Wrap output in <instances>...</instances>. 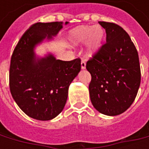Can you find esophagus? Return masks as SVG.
I'll return each instance as SVG.
<instances>
[{
  "label": "esophagus",
  "instance_id": "obj_1",
  "mask_svg": "<svg viewBox=\"0 0 149 149\" xmlns=\"http://www.w3.org/2000/svg\"><path fill=\"white\" fill-rule=\"evenodd\" d=\"M81 68L82 69H84L85 68V67H86V62H85V61L84 60H81Z\"/></svg>",
  "mask_w": 149,
  "mask_h": 149
}]
</instances>
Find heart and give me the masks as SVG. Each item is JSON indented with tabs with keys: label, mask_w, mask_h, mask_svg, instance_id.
Wrapping results in <instances>:
<instances>
[{
	"label": "heart",
	"mask_w": 149,
	"mask_h": 149,
	"mask_svg": "<svg viewBox=\"0 0 149 149\" xmlns=\"http://www.w3.org/2000/svg\"><path fill=\"white\" fill-rule=\"evenodd\" d=\"M104 30L99 26H79L72 32V37L75 44H82L88 41V55L97 52L103 45Z\"/></svg>",
	"instance_id": "b5f03b06"
}]
</instances>
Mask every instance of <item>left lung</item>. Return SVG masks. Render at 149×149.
Listing matches in <instances>:
<instances>
[{
  "instance_id": "1",
  "label": "left lung",
  "mask_w": 149,
  "mask_h": 149,
  "mask_svg": "<svg viewBox=\"0 0 149 149\" xmlns=\"http://www.w3.org/2000/svg\"><path fill=\"white\" fill-rule=\"evenodd\" d=\"M99 24L106 31V42L86 63L92 76L89 95L97 111L116 116L128 109L137 95L141 79L139 56L123 28L112 22Z\"/></svg>"
}]
</instances>
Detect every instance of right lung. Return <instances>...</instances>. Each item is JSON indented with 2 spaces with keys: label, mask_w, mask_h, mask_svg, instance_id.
<instances>
[{
  "label": "right lung",
  "mask_w": 149,
  "mask_h": 149,
  "mask_svg": "<svg viewBox=\"0 0 149 149\" xmlns=\"http://www.w3.org/2000/svg\"><path fill=\"white\" fill-rule=\"evenodd\" d=\"M62 24L54 21L31 25L11 56L9 88L13 98L26 115L39 120H49L61 112L68 87L81 71L80 58L63 61L49 55L37 61L35 59V45L45 37L56 35Z\"/></svg>",
  "instance_id": "add662e5"
}]
</instances>
